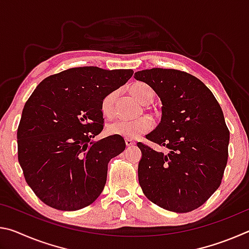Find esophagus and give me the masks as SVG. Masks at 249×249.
Segmentation results:
<instances>
[{
    "label": "esophagus",
    "mask_w": 249,
    "mask_h": 249,
    "mask_svg": "<svg viewBox=\"0 0 249 249\" xmlns=\"http://www.w3.org/2000/svg\"><path fill=\"white\" fill-rule=\"evenodd\" d=\"M125 144H126V146H133V145H135L136 144V142H135L133 140H129V138H126L125 140Z\"/></svg>",
    "instance_id": "1"
}]
</instances>
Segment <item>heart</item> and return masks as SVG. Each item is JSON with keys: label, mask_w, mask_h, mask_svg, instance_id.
<instances>
[{"label": "heart", "mask_w": 249, "mask_h": 249, "mask_svg": "<svg viewBox=\"0 0 249 249\" xmlns=\"http://www.w3.org/2000/svg\"><path fill=\"white\" fill-rule=\"evenodd\" d=\"M130 92L140 102L148 104L154 98V92L149 86L144 82H136L130 87ZM117 92L112 91L104 96L101 101V111L107 117L114 115V105ZM153 127V121L149 116H141L136 120L124 121L115 120L107 125V132L109 135H116L125 138H137Z\"/></svg>", "instance_id": "obj_1"}]
</instances>
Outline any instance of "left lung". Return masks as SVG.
Instances as JSON below:
<instances>
[{"label":"left lung","mask_w":249,"mask_h":249,"mask_svg":"<svg viewBox=\"0 0 249 249\" xmlns=\"http://www.w3.org/2000/svg\"><path fill=\"white\" fill-rule=\"evenodd\" d=\"M134 78L161 100V121L146 138L168 148L158 153L137 142L142 190L160 208L191 212L217 190L224 175L230 130L222 108L209 88L184 71L153 68L137 71Z\"/></svg>","instance_id":"obj_1"}]
</instances>
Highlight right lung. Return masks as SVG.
Instances as JSON below:
<instances>
[{
  "mask_svg": "<svg viewBox=\"0 0 249 249\" xmlns=\"http://www.w3.org/2000/svg\"><path fill=\"white\" fill-rule=\"evenodd\" d=\"M133 73L70 68L44 79L29 96L18 128V162L27 184L45 204L77 211L103 191L109 160L126 145L116 135L92 142L103 129L101 101Z\"/></svg>",
  "mask_w": 249,
  "mask_h": 249,
  "instance_id": "1",
  "label": "right lung"
}]
</instances>
